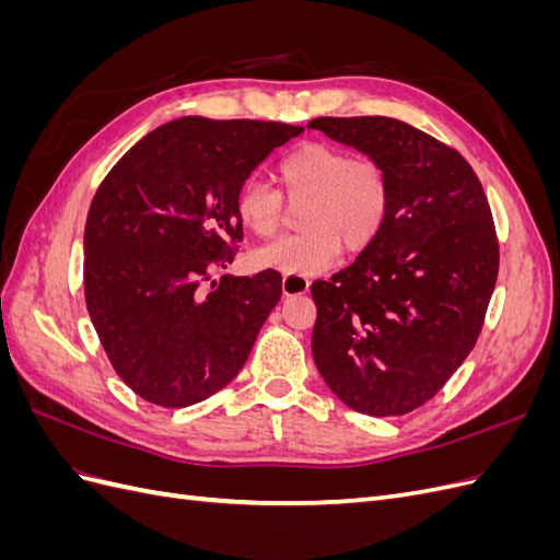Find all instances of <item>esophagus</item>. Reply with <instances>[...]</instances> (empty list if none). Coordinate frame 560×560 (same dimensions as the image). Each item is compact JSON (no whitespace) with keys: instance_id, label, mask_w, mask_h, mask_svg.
<instances>
[{"instance_id":"1","label":"esophagus","mask_w":560,"mask_h":560,"mask_svg":"<svg viewBox=\"0 0 560 560\" xmlns=\"http://www.w3.org/2000/svg\"><path fill=\"white\" fill-rule=\"evenodd\" d=\"M311 287L308 278H299V276H284L282 278V294L284 296H301L306 294Z\"/></svg>"}]
</instances>
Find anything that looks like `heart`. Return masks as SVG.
I'll return each instance as SVG.
<instances>
[{
	"instance_id": "obj_1",
	"label": "heart",
	"mask_w": 560,
	"mask_h": 560,
	"mask_svg": "<svg viewBox=\"0 0 560 560\" xmlns=\"http://www.w3.org/2000/svg\"><path fill=\"white\" fill-rule=\"evenodd\" d=\"M284 198L303 200L299 226L252 254L257 268L284 276H315L329 268L343 245L362 252L383 233L393 208V179L376 159H352L348 151L306 142L278 163ZM241 224L268 238L282 222V196L259 179H247L235 196Z\"/></svg>"
}]
</instances>
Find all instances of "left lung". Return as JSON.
<instances>
[{"mask_svg": "<svg viewBox=\"0 0 560 560\" xmlns=\"http://www.w3.org/2000/svg\"><path fill=\"white\" fill-rule=\"evenodd\" d=\"M308 128L381 161L393 179L376 243L311 287L313 360L352 411L404 416L477 343L500 266L493 214L471 165L409 124L319 116Z\"/></svg>", "mask_w": 560, "mask_h": 560, "instance_id": "8db88e82", "label": "left lung"}]
</instances>
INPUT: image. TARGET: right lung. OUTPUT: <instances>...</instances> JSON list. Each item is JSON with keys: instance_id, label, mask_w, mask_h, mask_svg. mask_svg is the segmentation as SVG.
I'll return each instance as SVG.
<instances>
[{"instance_id": "add662e5", "label": "right lung", "mask_w": 560, "mask_h": 560, "mask_svg": "<svg viewBox=\"0 0 560 560\" xmlns=\"http://www.w3.org/2000/svg\"><path fill=\"white\" fill-rule=\"evenodd\" d=\"M278 121L184 116L130 147L100 184L83 231V292L107 358L135 395L182 409L226 387L282 296V276H222L243 241L235 196Z\"/></svg>"}]
</instances>
